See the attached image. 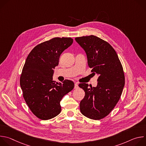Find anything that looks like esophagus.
Here are the masks:
<instances>
[{
    "label": "esophagus",
    "instance_id": "obj_1",
    "mask_svg": "<svg viewBox=\"0 0 146 146\" xmlns=\"http://www.w3.org/2000/svg\"><path fill=\"white\" fill-rule=\"evenodd\" d=\"M78 88V83H77V82H75V84H74V88H75V89H77Z\"/></svg>",
    "mask_w": 146,
    "mask_h": 146
}]
</instances>
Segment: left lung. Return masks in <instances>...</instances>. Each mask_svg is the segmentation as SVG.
I'll list each match as a JSON object with an SVG mask.
<instances>
[{"label":"left lung","mask_w":146,"mask_h":146,"mask_svg":"<svg viewBox=\"0 0 146 146\" xmlns=\"http://www.w3.org/2000/svg\"><path fill=\"white\" fill-rule=\"evenodd\" d=\"M85 51L91 72L99 75L98 84L92 87L81 83L79 87L85 92L80 102L82 114L98 120L106 117L119 100L125 85L123 68L118 56L107 41L94 35L75 38Z\"/></svg>","instance_id":"obj_1"}]
</instances>
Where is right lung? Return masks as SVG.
<instances>
[{
    "mask_svg": "<svg viewBox=\"0 0 146 146\" xmlns=\"http://www.w3.org/2000/svg\"><path fill=\"white\" fill-rule=\"evenodd\" d=\"M73 42L70 37L52 38L35 47L26 59L20 86L29 108L41 119L58 115L61 111V99L74 88L71 80L58 83L52 78L60 54Z\"/></svg>",
    "mask_w": 146,
    "mask_h": 146,
    "instance_id": "add662e5",
    "label": "right lung"
}]
</instances>
